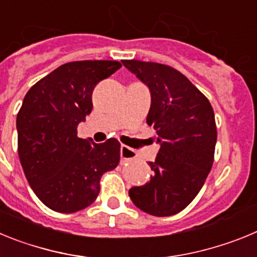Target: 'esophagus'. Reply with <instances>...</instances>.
I'll return each mask as SVG.
<instances>
[{"label":"esophagus","mask_w":257,"mask_h":257,"mask_svg":"<svg viewBox=\"0 0 257 257\" xmlns=\"http://www.w3.org/2000/svg\"><path fill=\"white\" fill-rule=\"evenodd\" d=\"M136 157V153L133 151V149H130L128 147H126V145H121V160H122V163L123 162H128V161L134 160Z\"/></svg>","instance_id":"1"}]
</instances>
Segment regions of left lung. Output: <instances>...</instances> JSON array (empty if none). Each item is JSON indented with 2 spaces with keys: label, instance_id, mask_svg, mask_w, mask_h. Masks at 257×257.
<instances>
[{
  "label": "left lung",
  "instance_id": "1",
  "mask_svg": "<svg viewBox=\"0 0 257 257\" xmlns=\"http://www.w3.org/2000/svg\"><path fill=\"white\" fill-rule=\"evenodd\" d=\"M151 92L147 123L160 145L149 162L153 175L128 190L138 208L153 216H171L187 207L205 184L213 163L217 133L207 97L174 68L158 63L123 60Z\"/></svg>",
  "mask_w": 257,
  "mask_h": 257
}]
</instances>
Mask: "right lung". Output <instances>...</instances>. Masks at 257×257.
<instances>
[{
    "label": "right lung",
    "mask_w": 257,
    "mask_h": 257,
    "mask_svg": "<svg viewBox=\"0 0 257 257\" xmlns=\"http://www.w3.org/2000/svg\"><path fill=\"white\" fill-rule=\"evenodd\" d=\"M112 60L72 61L27 92L17 117L18 153L40 201L56 212L83 210L100 192L101 175L119 163L118 140L77 136L92 110L95 86L121 68Z\"/></svg>",
    "instance_id": "right-lung-1"
}]
</instances>
